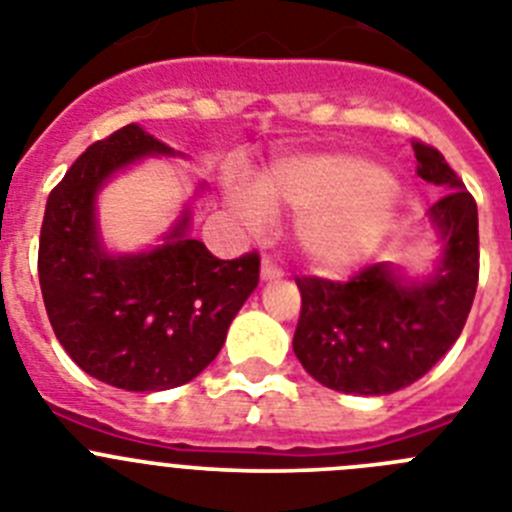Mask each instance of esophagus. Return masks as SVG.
Masks as SVG:
<instances>
[{
  "mask_svg": "<svg viewBox=\"0 0 512 512\" xmlns=\"http://www.w3.org/2000/svg\"><path fill=\"white\" fill-rule=\"evenodd\" d=\"M279 277H282V269H279L277 261L271 259V256H264V259H261V279L269 282V279H279Z\"/></svg>",
  "mask_w": 512,
  "mask_h": 512,
  "instance_id": "34e87169",
  "label": "esophagus"
}]
</instances>
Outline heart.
<instances>
[{
  "label": "heart",
  "mask_w": 512,
  "mask_h": 512,
  "mask_svg": "<svg viewBox=\"0 0 512 512\" xmlns=\"http://www.w3.org/2000/svg\"><path fill=\"white\" fill-rule=\"evenodd\" d=\"M230 202L253 230L264 225L266 205L300 215L297 243L320 271H343L364 259L392 215L387 174L343 153L279 161L259 176L256 192L233 184Z\"/></svg>",
  "instance_id": "heart-1"
}]
</instances>
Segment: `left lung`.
Here are the masks:
<instances>
[{"label": "left lung", "instance_id": "left-lung-1", "mask_svg": "<svg viewBox=\"0 0 512 512\" xmlns=\"http://www.w3.org/2000/svg\"><path fill=\"white\" fill-rule=\"evenodd\" d=\"M418 176L449 192L431 207L443 241L438 269L408 282L390 264L346 282L297 277V359L312 379L346 395H390L418 382L456 343L479 282L477 202L441 151L413 140Z\"/></svg>", "mask_w": 512, "mask_h": 512}]
</instances>
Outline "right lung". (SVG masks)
<instances>
[{
  "instance_id": "add662e5",
  "label": "right lung",
  "mask_w": 512,
  "mask_h": 512,
  "mask_svg": "<svg viewBox=\"0 0 512 512\" xmlns=\"http://www.w3.org/2000/svg\"><path fill=\"white\" fill-rule=\"evenodd\" d=\"M171 148L125 125L76 158L48 194L38 277L58 343L87 374L128 392L192 382L220 354L228 328L259 284V253L223 261L189 238V210L161 246L110 256L94 197L115 171Z\"/></svg>"
}]
</instances>
